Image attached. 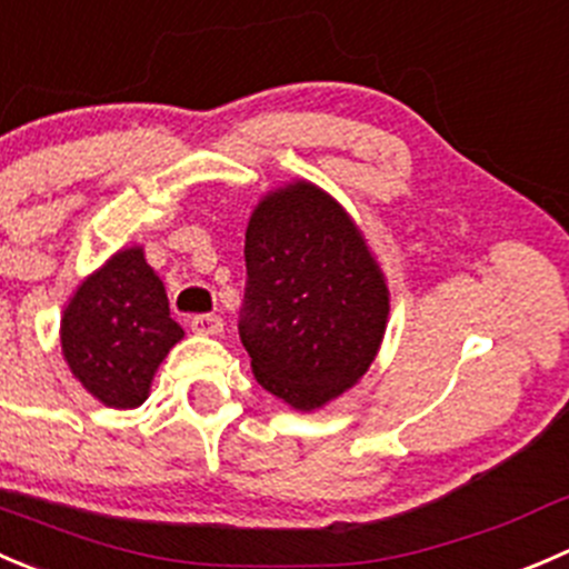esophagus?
I'll list each match as a JSON object with an SVG mask.
<instances>
[{
    "label": "esophagus",
    "instance_id": "34e87169",
    "mask_svg": "<svg viewBox=\"0 0 569 569\" xmlns=\"http://www.w3.org/2000/svg\"><path fill=\"white\" fill-rule=\"evenodd\" d=\"M190 326H193L196 335L204 337H218L223 331V320L218 318V315H196V318L190 320Z\"/></svg>",
    "mask_w": 569,
    "mask_h": 569
}]
</instances>
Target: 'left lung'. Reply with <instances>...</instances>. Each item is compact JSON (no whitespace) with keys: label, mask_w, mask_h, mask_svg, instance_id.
I'll return each instance as SVG.
<instances>
[{"label":"left lung","mask_w":569,"mask_h":569,"mask_svg":"<svg viewBox=\"0 0 569 569\" xmlns=\"http://www.w3.org/2000/svg\"><path fill=\"white\" fill-rule=\"evenodd\" d=\"M246 273L240 340L271 396L312 412L368 373L390 290L335 196L307 179L268 190L246 227Z\"/></svg>","instance_id":"1"}]
</instances>
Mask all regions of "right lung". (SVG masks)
Here are the masks:
<instances>
[{
	"instance_id": "right-lung-1",
	"label": "right lung",
	"mask_w": 569,
	"mask_h": 569,
	"mask_svg": "<svg viewBox=\"0 0 569 569\" xmlns=\"http://www.w3.org/2000/svg\"><path fill=\"white\" fill-rule=\"evenodd\" d=\"M182 337L143 246L116 251L82 279L60 318L66 365L110 409L140 407L160 362Z\"/></svg>"
}]
</instances>
